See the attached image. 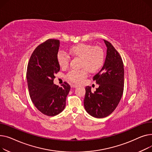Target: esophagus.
<instances>
[{
  "label": "esophagus",
  "mask_w": 152,
  "mask_h": 152,
  "mask_svg": "<svg viewBox=\"0 0 152 152\" xmlns=\"http://www.w3.org/2000/svg\"><path fill=\"white\" fill-rule=\"evenodd\" d=\"M77 86H78V85H77L75 84H72V85H71V87H72V88H77Z\"/></svg>",
  "instance_id": "34e87169"
}]
</instances>
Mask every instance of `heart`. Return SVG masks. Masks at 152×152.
Here are the masks:
<instances>
[{"mask_svg":"<svg viewBox=\"0 0 152 152\" xmlns=\"http://www.w3.org/2000/svg\"><path fill=\"white\" fill-rule=\"evenodd\" d=\"M70 55L82 59L81 66L83 67L80 70L72 69L69 70L67 78L75 83H80L86 78L88 70L93 73L99 70L104 62V52L99 47H93L92 45L85 43H80L71 47L69 50ZM69 57L62 51L58 52L57 60L61 68H66L69 63Z\"/></svg>","mask_w":152,"mask_h":152,"instance_id":"b5f03b06","label":"heart"}]
</instances>
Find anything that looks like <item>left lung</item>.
Wrapping results in <instances>:
<instances>
[{"label": "left lung", "mask_w": 152, "mask_h": 152, "mask_svg": "<svg viewBox=\"0 0 152 152\" xmlns=\"http://www.w3.org/2000/svg\"><path fill=\"white\" fill-rule=\"evenodd\" d=\"M107 47L106 57L101 70L93 80L99 85L94 93L86 86L84 107L95 118H101L111 114L119 104L123 93L124 66L122 59L112 45L104 40Z\"/></svg>", "instance_id": "8db88e82"}]
</instances>
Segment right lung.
<instances>
[{
  "label": "right lung",
  "instance_id": "add662e5",
  "mask_svg": "<svg viewBox=\"0 0 152 152\" xmlns=\"http://www.w3.org/2000/svg\"><path fill=\"white\" fill-rule=\"evenodd\" d=\"M59 40L48 39L35 48L27 69V81L31 99L43 114L55 116L66 107L70 86L64 82L59 87L53 83L55 74L60 70L57 55Z\"/></svg>",
  "mask_w": 152,
  "mask_h": 152
}]
</instances>
